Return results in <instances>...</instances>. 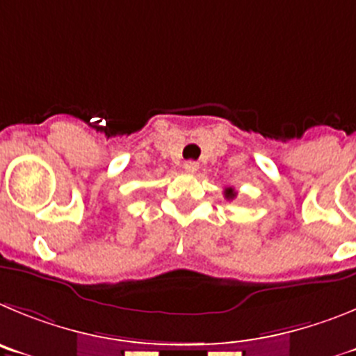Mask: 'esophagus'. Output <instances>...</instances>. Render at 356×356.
<instances>
[{"label": "esophagus", "mask_w": 356, "mask_h": 356, "mask_svg": "<svg viewBox=\"0 0 356 356\" xmlns=\"http://www.w3.org/2000/svg\"><path fill=\"white\" fill-rule=\"evenodd\" d=\"M197 170H198L197 161H186L184 163V172H188V174H195Z\"/></svg>", "instance_id": "34e87169"}]
</instances>
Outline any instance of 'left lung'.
<instances>
[{"label": "left lung", "mask_w": 356, "mask_h": 356, "mask_svg": "<svg viewBox=\"0 0 356 356\" xmlns=\"http://www.w3.org/2000/svg\"><path fill=\"white\" fill-rule=\"evenodd\" d=\"M236 191H234V188H227L225 190V198H229V200H232V198H236Z\"/></svg>", "instance_id": "1"}]
</instances>
